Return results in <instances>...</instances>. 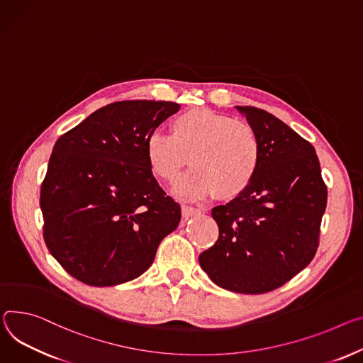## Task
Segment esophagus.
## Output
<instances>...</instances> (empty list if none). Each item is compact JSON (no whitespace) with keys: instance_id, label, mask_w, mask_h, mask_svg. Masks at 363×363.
Wrapping results in <instances>:
<instances>
[{"instance_id":"obj_1","label":"esophagus","mask_w":363,"mask_h":363,"mask_svg":"<svg viewBox=\"0 0 363 363\" xmlns=\"http://www.w3.org/2000/svg\"><path fill=\"white\" fill-rule=\"evenodd\" d=\"M181 208H182V216H184L185 218L201 213V208H196V207H192V206H188V204H182Z\"/></svg>"}]
</instances>
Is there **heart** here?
Masks as SVG:
<instances>
[{
  "instance_id": "1",
  "label": "heart",
  "mask_w": 363,
  "mask_h": 363,
  "mask_svg": "<svg viewBox=\"0 0 363 363\" xmlns=\"http://www.w3.org/2000/svg\"><path fill=\"white\" fill-rule=\"evenodd\" d=\"M260 155L250 124L208 108L181 113L171 123V135L153 131L146 139L149 168L164 182H174L189 157L194 168L179 178L175 194L191 200L213 192L221 199L242 194L256 177Z\"/></svg>"
}]
</instances>
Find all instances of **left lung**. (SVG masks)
I'll list each match as a JSON object with an SVG mask.
<instances>
[{
	"label": "left lung",
	"instance_id": "obj_1",
	"mask_svg": "<svg viewBox=\"0 0 363 363\" xmlns=\"http://www.w3.org/2000/svg\"><path fill=\"white\" fill-rule=\"evenodd\" d=\"M236 108L260 140L259 169L235 200L213 208L218 240L199 260L216 285L265 294L313 260L327 186L310 142L265 110Z\"/></svg>",
	"mask_w": 363,
	"mask_h": 363
}]
</instances>
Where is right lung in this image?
<instances>
[{
	"instance_id": "1",
	"label": "right lung",
	"mask_w": 363,
	"mask_h": 363,
	"mask_svg": "<svg viewBox=\"0 0 363 363\" xmlns=\"http://www.w3.org/2000/svg\"><path fill=\"white\" fill-rule=\"evenodd\" d=\"M179 107L117 101L55 143L40 189L43 238L78 281L113 286L140 277L178 227L181 207L155 179L146 139Z\"/></svg>"
}]
</instances>
